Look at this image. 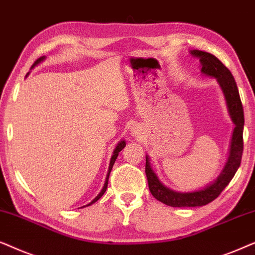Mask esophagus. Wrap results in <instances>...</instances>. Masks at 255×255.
Segmentation results:
<instances>
[{"instance_id": "esophagus-1", "label": "esophagus", "mask_w": 255, "mask_h": 255, "mask_svg": "<svg viewBox=\"0 0 255 255\" xmlns=\"http://www.w3.org/2000/svg\"><path fill=\"white\" fill-rule=\"evenodd\" d=\"M131 134H133L134 136H140V135H141V129L138 127H136V126H134V127L131 128Z\"/></svg>"}]
</instances>
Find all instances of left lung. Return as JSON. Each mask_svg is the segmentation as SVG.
<instances>
[{
  "label": "left lung",
  "instance_id": "1",
  "mask_svg": "<svg viewBox=\"0 0 255 255\" xmlns=\"http://www.w3.org/2000/svg\"><path fill=\"white\" fill-rule=\"evenodd\" d=\"M190 52L193 57L199 58V62L202 64L201 72L205 76L216 78L218 81L224 96H225L230 117L236 127L233 129L230 155L225 167L215 182H212L211 184L205 186L202 190H197V191L192 192H178L167 188L162 184L156 176L150 167L149 157L145 156V175H147L149 190H150L151 195L157 201L162 202L163 204L172 206V208H195V206L206 205L215 201L220 195V192L231 182L233 176L236 175L240 163H242L244 150V110L238 87H237L232 73L216 56L211 53L204 52L201 50H191Z\"/></svg>",
  "mask_w": 255,
  "mask_h": 255
}]
</instances>
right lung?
Here are the masks:
<instances>
[{
  "label": "right lung",
  "mask_w": 255,
  "mask_h": 255,
  "mask_svg": "<svg viewBox=\"0 0 255 255\" xmlns=\"http://www.w3.org/2000/svg\"><path fill=\"white\" fill-rule=\"evenodd\" d=\"M44 58H45V57H40V58H38L36 60L35 63H33V65H32V67L33 66H36L37 64H39L40 62H42V60H44ZM126 147V142L122 140V141H120L118 143V145H117V148L114 149V152H113V156H112V158H111V162H110V168H108V174H107V177H106V181H105V184H104V188H103V190H101V191L99 192V195H98L96 198L93 199L92 202L90 203V204H87V205H85V206H88V205H92L93 203H96L98 199L99 198H101V197H103V195L105 193V191H106V189H107V184H108V178H110V174H111V170H112V168H113V164H114V162H115V159H117V157H118V155H119V152H120L122 149H124Z\"/></svg>",
  "instance_id": "1"
}]
</instances>
